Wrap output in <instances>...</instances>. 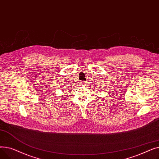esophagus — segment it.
Segmentation results:
<instances>
[{"mask_svg": "<svg viewBox=\"0 0 159 159\" xmlns=\"http://www.w3.org/2000/svg\"><path fill=\"white\" fill-rule=\"evenodd\" d=\"M80 84H81V86H85L86 84V82L85 81H82V82L80 83Z\"/></svg>", "mask_w": 159, "mask_h": 159, "instance_id": "esophagus-1", "label": "esophagus"}]
</instances>
